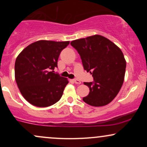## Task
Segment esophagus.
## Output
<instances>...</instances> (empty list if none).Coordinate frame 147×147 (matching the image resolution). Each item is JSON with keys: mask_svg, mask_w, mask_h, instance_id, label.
<instances>
[{"mask_svg": "<svg viewBox=\"0 0 147 147\" xmlns=\"http://www.w3.org/2000/svg\"><path fill=\"white\" fill-rule=\"evenodd\" d=\"M73 81L76 84H81V83H82V82H81V81L78 80V79H74Z\"/></svg>", "mask_w": 147, "mask_h": 147, "instance_id": "34e87169", "label": "esophagus"}]
</instances>
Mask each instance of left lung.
<instances>
[{"label":"left lung","instance_id":"1","mask_svg":"<svg viewBox=\"0 0 147 147\" xmlns=\"http://www.w3.org/2000/svg\"><path fill=\"white\" fill-rule=\"evenodd\" d=\"M70 44L80 55L84 70L94 79V83H84L90 90L84 102L96 107L109 104L117 96L124 80L126 63L122 50L98 34L75 40Z\"/></svg>","mask_w":147,"mask_h":147}]
</instances>
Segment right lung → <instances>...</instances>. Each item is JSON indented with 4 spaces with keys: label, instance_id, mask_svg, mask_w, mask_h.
I'll list each match as a JSON object with an SVG mask.
<instances>
[{
    "label": "right lung",
    "instance_id": "add662e5",
    "mask_svg": "<svg viewBox=\"0 0 147 147\" xmlns=\"http://www.w3.org/2000/svg\"><path fill=\"white\" fill-rule=\"evenodd\" d=\"M70 41L40 40L30 44L18 55L15 79L23 97L32 105L48 107L62 97L68 80L54 69L62 50Z\"/></svg>",
    "mask_w": 147,
    "mask_h": 147
}]
</instances>
